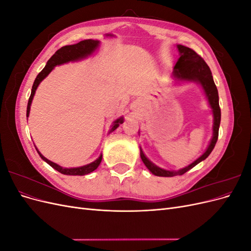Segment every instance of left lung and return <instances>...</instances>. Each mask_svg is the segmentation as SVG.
I'll return each instance as SVG.
<instances>
[{
	"mask_svg": "<svg viewBox=\"0 0 251 251\" xmlns=\"http://www.w3.org/2000/svg\"><path fill=\"white\" fill-rule=\"evenodd\" d=\"M177 49L179 51L180 57L178 58L176 65L174 67L173 78L176 83L181 82H196L202 88L205 97L208 101L209 107L212 112V117H214V125H212V137L208 143V146L205 150L204 153L197 158L194 162L188 164L185 168H182L177 171H169L162 168H159L158 165L151 162L150 159L144 155L142 149L140 148V157L144 165L147 166L148 170L159 177H174L178 175H183L187 171L193 169L201 161L205 160L211 151L214 150L219 135V126L221 123V110L219 105V94L218 89L215 85L214 78H212L211 71L207 64L204 62V59L197 54V53L188 47L183 45H177ZM139 133V132H138Z\"/></svg>",
	"mask_w": 251,
	"mask_h": 251,
	"instance_id": "left-lung-1",
	"label": "left lung"
}]
</instances>
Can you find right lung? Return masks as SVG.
<instances>
[{"instance_id": "obj_1", "label": "right lung", "mask_w": 251, "mask_h": 251, "mask_svg": "<svg viewBox=\"0 0 251 251\" xmlns=\"http://www.w3.org/2000/svg\"><path fill=\"white\" fill-rule=\"evenodd\" d=\"M105 36H114V35L105 34ZM100 42L97 41V40H85V41H81L77 44L64 46L60 49H58L54 53V54L51 56V58L47 62L46 66H45L44 69L39 73V75H37L34 82H33L32 90H31V95H30V97H29L28 105H27V113H26L27 119L29 117L30 107H31V103H32L33 97H34V94H35V91H36L37 87H39L40 83L48 76L50 72L53 69H54V67L63 65V64H67L69 62H77V60H81L83 58H87L88 56L93 54V53L98 49V47H100ZM124 121H125V119H124L123 116H120L116 120H114L108 134L115 131L116 128L119 126V125L124 124ZM35 149L37 151V153H39L40 157L43 159L45 162H47L50 166H52V168L56 170L57 172L62 173L64 175H69V176H83V175L92 173L93 171H95L98 168V165L100 164L101 159H102V154H100V157H98L96 160H94L93 162H91L89 164L78 166V168H63V166L58 165L57 163L52 162L46 157H44L41 154V151L37 150L36 147H35Z\"/></svg>"}]
</instances>
